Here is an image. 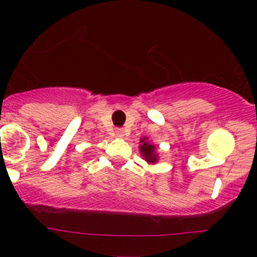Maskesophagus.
Returning <instances> with one entry per match:
<instances>
[{"mask_svg": "<svg viewBox=\"0 0 257 257\" xmlns=\"http://www.w3.org/2000/svg\"><path fill=\"white\" fill-rule=\"evenodd\" d=\"M114 135L117 136V138H123L124 133H123V130H122V128H115Z\"/></svg>", "mask_w": 257, "mask_h": 257, "instance_id": "34e87169", "label": "esophagus"}]
</instances>
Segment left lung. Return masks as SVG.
<instances>
[{"instance_id":"8db88e82","label":"left lung","mask_w":257,"mask_h":257,"mask_svg":"<svg viewBox=\"0 0 257 257\" xmlns=\"http://www.w3.org/2000/svg\"><path fill=\"white\" fill-rule=\"evenodd\" d=\"M140 154L143 156L145 161L151 165H154V163L158 162L160 157H158V153H157L156 145L148 140V138H142L140 139V147H139Z\"/></svg>"}]
</instances>
